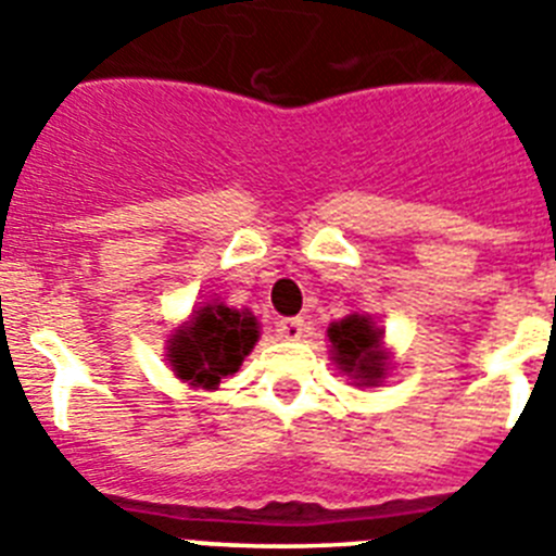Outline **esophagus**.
<instances>
[{"instance_id":"34e87169","label":"esophagus","mask_w":556,"mask_h":556,"mask_svg":"<svg viewBox=\"0 0 556 556\" xmlns=\"http://www.w3.org/2000/svg\"><path fill=\"white\" fill-rule=\"evenodd\" d=\"M278 333H281L283 339H301L303 320L301 317H283V320L278 323Z\"/></svg>"}]
</instances>
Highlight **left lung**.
<instances>
[{"mask_svg": "<svg viewBox=\"0 0 556 556\" xmlns=\"http://www.w3.org/2000/svg\"><path fill=\"white\" fill-rule=\"evenodd\" d=\"M328 339L333 348V362L339 370L358 378L362 384L376 387L387 370V356L381 351V331L370 323V317L351 314L345 320L328 328Z\"/></svg>", "mask_w": 556, "mask_h": 556, "instance_id": "8db88e82", "label": "left lung"}]
</instances>
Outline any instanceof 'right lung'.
<instances>
[{
	"label": "right lung",
	"instance_id": "add662e5",
	"mask_svg": "<svg viewBox=\"0 0 556 556\" xmlns=\"http://www.w3.org/2000/svg\"><path fill=\"white\" fill-rule=\"evenodd\" d=\"M258 339V323L250 312L211 303L191 317L184 331L175 333L169 345L172 370L191 387L214 390L219 378L233 376L253 351Z\"/></svg>",
	"mask_w": 556,
	"mask_h": 556
}]
</instances>
